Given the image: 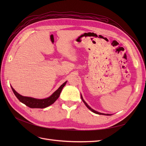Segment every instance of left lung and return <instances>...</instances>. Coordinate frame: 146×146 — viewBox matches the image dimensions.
<instances>
[{"mask_svg": "<svg viewBox=\"0 0 146 146\" xmlns=\"http://www.w3.org/2000/svg\"><path fill=\"white\" fill-rule=\"evenodd\" d=\"M81 98H82V101L83 102H84V104H85V105L87 107V108H88V109H90L91 111H92L93 113H96V114H102V115H107V116H110V114H104V113H99V112H98V111H95V110H92L89 105H88L86 102H85V101L83 100V98H82V95H81Z\"/></svg>", "mask_w": 146, "mask_h": 146, "instance_id": "8db88e82", "label": "left lung"}]
</instances>
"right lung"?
Instances as JSON below:
<instances>
[{"mask_svg": "<svg viewBox=\"0 0 146 146\" xmlns=\"http://www.w3.org/2000/svg\"><path fill=\"white\" fill-rule=\"evenodd\" d=\"M66 82H64L62 85H61L58 89L55 91L50 97L43 99H37L32 98H29V97L23 96L19 93H17L11 86V87L15 95L21 102L27 105V107L31 108H44L54 104L57 100V99L59 98L61 92L66 84Z\"/></svg>", "mask_w": 146, "mask_h": 146, "instance_id": "1", "label": "right lung"}]
</instances>
